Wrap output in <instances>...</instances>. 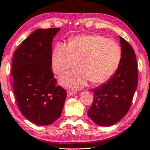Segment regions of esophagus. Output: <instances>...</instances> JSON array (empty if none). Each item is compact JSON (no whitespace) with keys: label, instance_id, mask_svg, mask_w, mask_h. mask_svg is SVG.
Masks as SVG:
<instances>
[{"label":"esophagus","instance_id":"esophagus-1","mask_svg":"<svg viewBox=\"0 0 150 150\" xmlns=\"http://www.w3.org/2000/svg\"><path fill=\"white\" fill-rule=\"evenodd\" d=\"M75 91H67V96H72L73 95H75Z\"/></svg>","mask_w":150,"mask_h":150}]
</instances>
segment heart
I'll list each match as a JSON object with an SVG mask.
<instances>
[{
  "instance_id": "heart-1",
  "label": "heart",
  "mask_w": 150,
  "mask_h": 150,
  "mask_svg": "<svg viewBox=\"0 0 150 150\" xmlns=\"http://www.w3.org/2000/svg\"><path fill=\"white\" fill-rule=\"evenodd\" d=\"M120 45L112 40L100 35H83L73 38L69 45L59 42L52 52L54 72L62 74L75 67L80 68L67 72L60 77V83L71 88H80L88 81L93 84L103 83L115 74L122 59Z\"/></svg>"
}]
</instances>
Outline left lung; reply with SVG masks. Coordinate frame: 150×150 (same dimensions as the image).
<instances>
[{"instance_id":"left-lung-1","label":"left lung","mask_w":150,"mask_h":150,"mask_svg":"<svg viewBox=\"0 0 150 150\" xmlns=\"http://www.w3.org/2000/svg\"><path fill=\"white\" fill-rule=\"evenodd\" d=\"M122 59L115 74L93 89L92 105L88 116L97 125L110 126L128 112L138 85V64L132 47L120 37Z\"/></svg>"}]
</instances>
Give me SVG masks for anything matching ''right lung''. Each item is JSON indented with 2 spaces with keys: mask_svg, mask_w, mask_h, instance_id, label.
Listing matches in <instances>:
<instances>
[{
  "mask_svg": "<svg viewBox=\"0 0 150 150\" xmlns=\"http://www.w3.org/2000/svg\"><path fill=\"white\" fill-rule=\"evenodd\" d=\"M59 28L38 29L15 51L11 73L21 113L31 122L47 126L62 115L67 92L57 85L52 69V44Z\"/></svg>",
  "mask_w": 150,
  "mask_h": 150,
  "instance_id": "add662e5",
  "label": "right lung"
}]
</instances>
